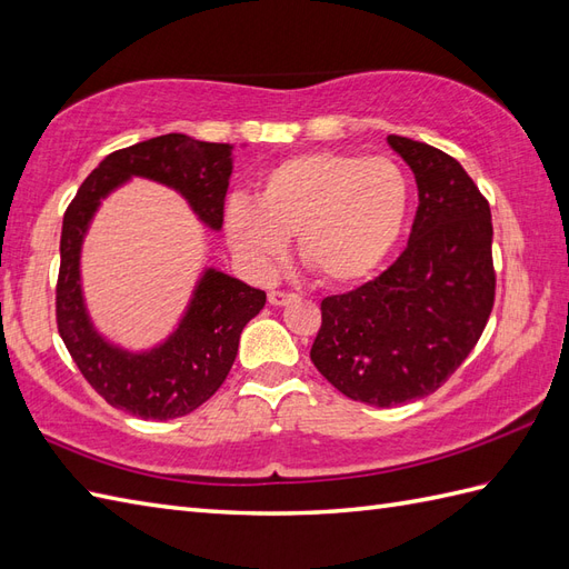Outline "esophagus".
Masks as SVG:
<instances>
[{
  "label": "esophagus",
  "instance_id": "obj_1",
  "mask_svg": "<svg viewBox=\"0 0 569 569\" xmlns=\"http://www.w3.org/2000/svg\"><path fill=\"white\" fill-rule=\"evenodd\" d=\"M297 297L289 295V292H270L268 295V301L272 303V307H287L289 301H295Z\"/></svg>",
  "mask_w": 569,
  "mask_h": 569
}]
</instances>
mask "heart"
<instances>
[{
	"instance_id": "b5f03b06",
	"label": "heart",
	"mask_w": 569,
	"mask_h": 569,
	"mask_svg": "<svg viewBox=\"0 0 569 569\" xmlns=\"http://www.w3.org/2000/svg\"><path fill=\"white\" fill-rule=\"evenodd\" d=\"M412 188L386 157L307 151L260 176L256 202L231 198L229 246L268 270L297 233V253L330 287H350L377 272L408 224Z\"/></svg>"
}]
</instances>
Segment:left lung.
Wrapping results in <instances>:
<instances>
[{
	"mask_svg": "<svg viewBox=\"0 0 569 569\" xmlns=\"http://www.w3.org/2000/svg\"><path fill=\"white\" fill-rule=\"evenodd\" d=\"M418 183L408 248L377 280L321 301L311 362L340 393L393 408L435 393L476 348L495 301L490 204L441 149L389 134Z\"/></svg>",
	"mask_w": 569,
	"mask_h": 569,
	"instance_id": "8db88e82",
	"label": "left lung"
}]
</instances>
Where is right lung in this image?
<instances>
[{
    "mask_svg": "<svg viewBox=\"0 0 569 569\" xmlns=\"http://www.w3.org/2000/svg\"><path fill=\"white\" fill-rule=\"evenodd\" d=\"M231 147L171 132L108 154L67 207L60 239L58 330L84 379L110 406L142 420H173L210 400L237 359L246 323L266 292L204 268L176 328L147 350L108 340L93 326L81 289V246L101 202L132 178L176 190L210 231L224 221Z\"/></svg>",
    "mask_w": 569,
    "mask_h": 569,
    "instance_id": "add662e5",
    "label": "right lung"
}]
</instances>
